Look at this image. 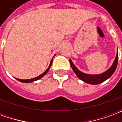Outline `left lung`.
<instances>
[{"label": "left lung", "mask_w": 122, "mask_h": 122, "mask_svg": "<svg viewBox=\"0 0 122 122\" xmlns=\"http://www.w3.org/2000/svg\"><path fill=\"white\" fill-rule=\"evenodd\" d=\"M118 53L117 52L116 53V56L114 59V61L112 65L110 66L109 69H108L107 71L103 72L102 74H88L84 73L80 71L78 69H77V67L74 65L71 61V59H70V64L71 66L72 69L73 70V71L75 72V74H76L78 78H79L80 79L84 81L86 83L90 84H99L102 83L105 80L108 79L113 73L115 71L117 67V65H118Z\"/></svg>", "instance_id": "1"}]
</instances>
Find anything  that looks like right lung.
<instances>
[{"label": "right lung", "instance_id": "add662e5", "mask_svg": "<svg viewBox=\"0 0 122 122\" xmlns=\"http://www.w3.org/2000/svg\"><path fill=\"white\" fill-rule=\"evenodd\" d=\"M56 56V55H54V56ZM54 56L53 57V58L54 57ZM53 58H52V59L51 60V62H50V66H48V68L47 69V70L46 71L44 72H43L42 74H40V75H39L37 77H35V78H31V79H28V80H21V79H18V78H16V79L18 80V81H20V82H23V83H30V82H35V81H36V80H38L40 79L41 78H42L44 75H45L47 72H48V71H49V69H50V68L51 67V64H52V61H53Z\"/></svg>", "mask_w": 122, "mask_h": 122}]
</instances>
